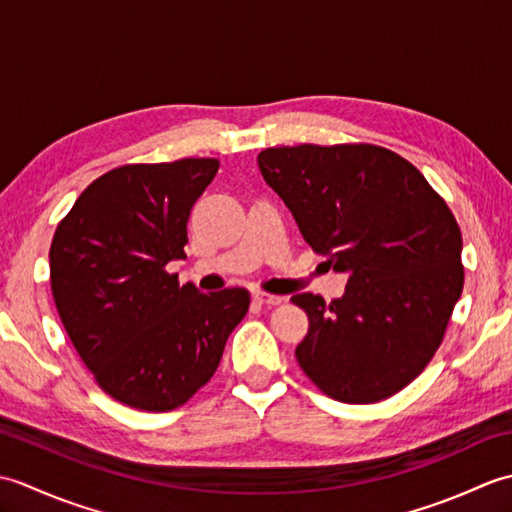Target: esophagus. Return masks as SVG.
I'll use <instances>...</instances> for the list:
<instances>
[{
    "mask_svg": "<svg viewBox=\"0 0 512 512\" xmlns=\"http://www.w3.org/2000/svg\"><path fill=\"white\" fill-rule=\"evenodd\" d=\"M253 299L259 303V306H279L284 297H277V295H268V292H253Z\"/></svg>",
    "mask_w": 512,
    "mask_h": 512,
    "instance_id": "1",
    "label": "esophagus"
}]
</instances>
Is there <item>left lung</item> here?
I'll use <instances>...</instances> for the list:
<instances>
[{
    "instance_id": "obj_1",
    "label": "left lung",
    "mask_w": 512,
    "mask_h": 512,
    "mask_svg": "<svg viewBox=\"0 0 512 512\" xmlns=\"http://www.w3.org/2000/svg\"><path fill=\"white\" fill-rule=\"evenodd\" d=\"M257 165L303 239L347 275L341 299H290L310 321L301 369L350 405L394 396L436 354L462 295V235L447 202L376 145L270 147Z\"/></svg>"
}]
</instances>
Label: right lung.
I'll return each instance as SVG.
<instances>
[{
	"instance_id": "right-lung-1",
	"label": "right lung",
	"mask_w": 512,
	"mask_h": 512,
	"mask_svg": "<svg viewBox=\"0 0 512 512\" xmlns=\"http://www.w3.org/2000/svg\"><path fill=\"white\" fill-rule=\"evenodd\" d=\"M215 158L125 165L96 178L59 222L50 286L72 345L114 400L171 411L209 383L250 295H204L165 266L184 259Z\"/></svg>"
}]
</instances>
